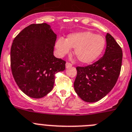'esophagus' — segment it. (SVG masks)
<instances>
[{
	"mask_svg": "<svg viewBox=\"0 0 132 132\" xmlns=\"http://www.w3.org/2000/svg\"><path fill=\"white\" fill-rule=\"evenodd\" d=\"M72 64L69 62H66V68H69V67H71Z\"/></svg>",
	"mask_w": 132,
	"mask_h": 132,
	"instance_id": "obj_1",
	"label": "esophagus"
}]
</instances>
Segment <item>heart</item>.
Returning a JSON list of instances; mask_svg holds the SVG:
<instances>
[{
	"instance_id": "1",
	"label": "heart",
	"mask_w": 132,
	"mask_h": 132,
	"mask_svg": "<svg viewBox=\"0 0 132 132\" xmlns=\"http://www.w3.org/2000/svg\"><path fill=\"white\" fill-rule=\"evenodd\" d=\"M105 46V39L101 35L90 31L70 34L66 39L59 38L56 42L57 55L63 57L75 48L74 53L82 64H90L98 58Z\"/></svg>"
}]
</instances>
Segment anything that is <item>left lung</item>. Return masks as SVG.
<instances>
[{"label":"left lung","instance_id":"obj_1","mask_svg":"<svg viewBox=\"0 0 132 132\" xmlns=\"http://www.w3.org/2000/svg\"><path fill=\"white\" fill-rule=\"evenodd\" d=\"M105 52L93 64L77 66L75 90L83 101L93 103L101 100L112 90L119 76L122 50L109 34L106 35Z\"/></svg>","mask_w":132,"mask_h":132}]
</instances>
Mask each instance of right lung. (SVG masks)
Segmentation results:
<instances>
[{"instance_id": "obj_1", "label": "right lung", "mask_w": 132, "mask_h": 132, "mask_svg": "<svg viewBox=\"0 0 132 132\" xmlns=\"http://www.w3.org/2000/svg\"><path fill=\"white\" fill-rule=\"evenodd\" d=\"M56 34L47 23L31 24L16 35L11 48L13 78L29 97L39 98L52 90L55 75L66 62L54 56Z\"/></svg>"}]
</instances>
